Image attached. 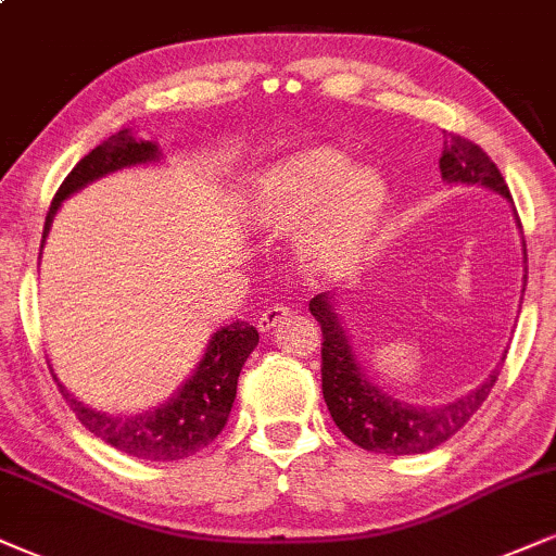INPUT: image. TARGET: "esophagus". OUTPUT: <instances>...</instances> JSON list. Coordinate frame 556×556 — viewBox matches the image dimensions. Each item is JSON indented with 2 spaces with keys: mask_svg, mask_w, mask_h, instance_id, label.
Returning <instances> with one entry per match:
<instances>
[{
  "mask_svg": "<svg viewBox=\"0 0 556 556\" xmlns=\"http://www.w3.org/2000/svg\"><path fill=\"white\" fill-rule=\"evenodd\" d=\"M289 317V306H283V304H270V306H265L263 312H260V317H257V327L263 332H267V330H273V327L278 325L280 319H286Z\"/></svg>",
  "mask_w": 556,
  "mask_h": 556,
  "instance_id": "1",
  "label": "esophagus"
}]
</instances>
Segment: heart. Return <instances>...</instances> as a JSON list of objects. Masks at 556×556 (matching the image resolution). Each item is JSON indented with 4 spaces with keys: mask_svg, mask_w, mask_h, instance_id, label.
Wrapping results in <instances>:
<instances>
[{
    "mask_svg": "<svg viewBox=\"0 0 556 556\" xmlns=\"http://www.w3.org/2000/svg\"><path fill=\"white\" fill-rule=\"evenodd\" d=\"M389 185L376 167L353 164L332 143L304 149L273 164L257 188V208L273 229H296L309 218L306 255L338 270L358 255L387 208Z\"/></svg>",
    "mask_w": 556,
    "mask_h": 556,
    "instance_id": "1",
    "label": "heart"
}]
</instances>
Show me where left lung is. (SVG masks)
Returning <instances> with one entry per match:
<instances>
[{
  "label": "left lung",
  "mask_w": 556,
  "mask_h": 556,
  "mask_svg": "<svg viewBox=\"0 0 556 556\" xmlns=\"http://www.w3.org/2000/svg\"><path fill=\"white\" fill-rule=\"evenodd\" d=\"M438 164H441V177L445 182L482 185V188L495 190L513 201L497 164L469 139H462L456 134L445 136L443 156ZM309 312L321 327V394H325L327 409H330L334 425L355 445L376 451V454H425V451H433L435 445L448 441L488 400L505 355H508L505 351L503 361L492 368L488 379L471 389L467 396H458L441 407H420V404L394 400L366 379V374L353 358L351 342L340 327L330 293H317L309 301Z\"/></svg>",
  "instance_id": "obj_1"
}]
</instances>
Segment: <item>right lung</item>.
<instances>
[{"mask_svg": "<svg viewBox=\"0 0 556 556\" xmlns=\"http://www.w3.org/2000/svg\"><path fill=\"white\" fill-rule=\"evenodd\" d=\"M156 160H160L156 143L134 139L128 131H118L100 147H94L87 156H81L53 195L43 226V242L64 198L77 193L102 175L115 173V169ZM43 242H40V250H43ZM257 330L247 321H235V325L216 330L193 376L177 389L175 396L139 415L98 413V409L74 400L56 376L53 379L77 420L100 441L111 443L113 448L128 456L147 458V462H177V458L193 456L195 451L205 448L224 430L237 396V379L242 374L247 355L257 348Z\"/></svg>", "mask_w": 556, "mask_h": 556, "instance_id": "1", "label": "right lung"}]
</instances>
